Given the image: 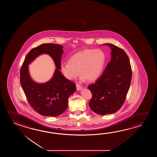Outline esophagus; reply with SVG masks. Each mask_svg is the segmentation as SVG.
Wrapping results in <instances>:
<instances>
[{
    "mask_svg": "<svg viewBox=\"0 0 157 157\" xmlns=\"http://www.w3.org/2000/svg\"><path fill=\"white\" fill-rule=\"evenodd\" d=\"M82 88V87L81 86V85L76 84V89H77V90H80Z\"/></svg>",
    "mask_w": 157,
    "mask_h": 157,
    "instance_id": "1",
    "label": "esophagus"
}]
</instances>
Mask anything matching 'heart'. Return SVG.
<instances>
[{"label": "heart", "mask_w": 157, "mask_h": 157, "mask_svg": "<svg viewBox=\"0 0 157 157\" xmlns=\"http://www.w3.org/2000/svg\"><path fill=\"white\" fill-rule=\"evenodd\" d=\"M106 61V55L99 49H87L75 54L68 59V63L60 66L64 76L69 80L81 75V80L94 81L100 77Z\"/></svg>", "instance_id": "b5f03b06"}]
</instances>
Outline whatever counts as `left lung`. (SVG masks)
I'll list each match as a JSON object with an SVG mask.
<instances>
[{
    "label": "left lung",
    "instance_id": "8db88e82",
    "mask_svg": "<svg viewBox=\"0 0 157 157\" xmlns=\"http://www.w3.org/2000/svg\"><path fill=\"white\" fill-rule=\"evenodd\" d=\"M111 60L103 74L87 87L92 93L89 107L100 115L114 113L120 109L130 86L132 70L127 54L111 44Z\"/></svg>",
    "mask_w": 157,
    "mask_h": 157
}]
</instances>
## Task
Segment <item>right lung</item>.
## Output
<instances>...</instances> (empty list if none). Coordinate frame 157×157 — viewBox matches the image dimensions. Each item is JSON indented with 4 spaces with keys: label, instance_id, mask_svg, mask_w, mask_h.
I'll list each match as a JSON object with an SVG mask.
<instances>
[{
    "label": "right lung",
    "instance_id": "obj_1",
    "mask_svg": "<svg viewBox=\"0 0 157 157\" xmlns=\"http://www.w3.org/2000/svg\"><path fill=\"white\" fill-rule=\"evenodd\" d=\"M63 47L54 44H43L27 54L20 70V83L27 100L33 110L44 116L56 117L67 109L68 98L76 90V84L60 72ZM42 53L49 54L57 69L48 82L37 84L30 77L28 65Z\"/></svg>",
    "mask_w": 157,
    "mask_h": 157
}]
</instances>
